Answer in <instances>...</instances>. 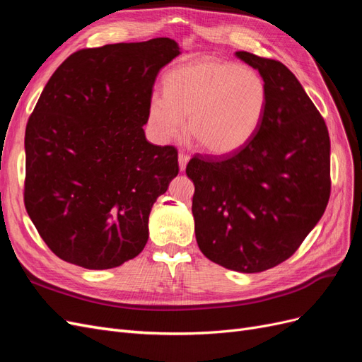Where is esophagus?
<instances>
[{
  "instance_id": "obj_1",
  "label": "esophagus",
  "mask_w": 362,
  "mask_h": 362,
  "mask_svg": "<svg viewBox=\"0 0 362 362\" xmlns=\"http://www.w3.org/2000/svg\"><path fill=\"white\" fill-rule=\"evenodd\" d=\"M190 157L185 154V152H180L178 156V164H180V170H185V166H187Z\"/></svg>"
}]
</instances>
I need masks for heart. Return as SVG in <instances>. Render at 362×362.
Wrapping results in <instances>:
<instances>
[{
	"label": "heart",
	"instance_id": "heart-1",
	"mask_svg": "<svg viewBox=\"0 0 362 362\" xmlns=\"http://www.w3.org/2000/svg\"><path fill=\"white\" fill-rule=\"evenodd\" d=\"M166 95H152L149 124L161 141L187 133L208 154L242 149L257 133L267 104L261 75L233 62L199 59L175 68L164 83Z\"/></svg>",
	"mask_w": 362,
	"mask_h": 362
}]
</instances>
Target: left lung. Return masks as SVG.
<instances>
[{"label":"left lung","mask_w":362,"mask_h":362,"mask_svg":"<svg viewBox=\"0 0 362 362\" xmlns=\"http://www.w3.org/2000/svg\"><path fill=\"white\" fill-rule=\"evenodd\" d=\"M267 104L257 133L233 154L194 156L196 242L216 264L258 273L281 264L320 221L331 194V141L322 115L281 62L246 51Z\"/></svg>","instance_id":"left-lung-1"}]
</instances>
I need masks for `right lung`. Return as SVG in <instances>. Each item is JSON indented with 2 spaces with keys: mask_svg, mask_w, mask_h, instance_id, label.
<instances>
[{
  "mask_svg": "<svg viewBox=\"0 0 362 362\" xmlns=\"http://www.w3.org/2000/svg\"><path fill=\"white\" fill-rule=\"evenodd\" d=\"M169 37L74 52L25 128L27 213L63 261L90 270L133 259L151 208L178 175V151L146 140L152 87L180 56Z\"/></svg>",
  "mask_w": 362,
  "mask_h": 362,
  "instance_id": "1",
  "label": "right lung"
}]
</instances>
